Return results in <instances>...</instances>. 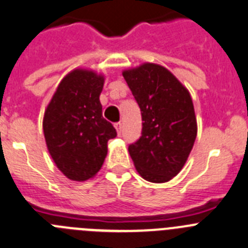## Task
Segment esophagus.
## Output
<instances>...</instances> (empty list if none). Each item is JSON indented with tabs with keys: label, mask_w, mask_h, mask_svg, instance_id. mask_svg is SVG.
Returning <instances> with one entry per match:
<instances>
[{
	"label": "esophagus",
	"mask_w": 248,
	"mask_h": 248,
	"mask_svg": "<svg viewBox=\"0 0 248 248\" xmlns=\"http://www.w3.org/2000/svg\"><path fill=\"white\" fill-rule=\"evenodd\" d=\"M115 128H116V131H117V135H121L122 133V124L121 122H116V124H115Z\"/></svg>",
	"instance_id": "obj_1"
}]
</instances>
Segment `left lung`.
Returning <instances> with one entry per match:
<instances>
[{
	"instance_id": "obj_1",
	"label": "left lung",
	"mask_w": 248,
	"mask_h": 248,
	"mask_svg": "<svg viewBox=\"0 0 248 248\" xmlns=\"http://www.w3.org/2000/svg\"><path fill=\"white\" fill-rule=\"evenodd\" d=\"M142 115V136L128 145L140 176L166 182L181 171L197 136L188 90L164 67L144 63L124 73Z\"/></svg>"
}]
</instances>
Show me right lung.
<instances>
[{"label": "right lung", "mask_w": 248, "mask_h": 248, "mask_svg": "<svg viewBox=\"0 0 248 248\" xmlns=\"http://www.w3.org/2000/svg\"><path fill=\"white\" fill-rule=\"evenodd\" d=\"M103 85L101 76L76 69L61 80L45 111L43 128L50 155L73 181L89 180L100 170L108 140L117 136L103 117Z\"/></svg>", "instance_id": "add662e5"}]
</instances>
